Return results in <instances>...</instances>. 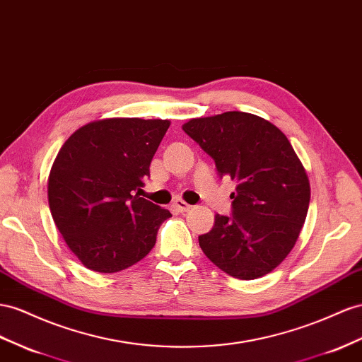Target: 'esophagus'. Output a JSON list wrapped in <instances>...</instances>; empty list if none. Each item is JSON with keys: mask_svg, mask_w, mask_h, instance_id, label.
Segmentation results:
<instances>
[{"mask_svg": "<svg viewBox=\"0 0 362 362\" xmlns=\"http://www.w3.org/2000/svg\"><path fill=\"white\" fill-rule=\"evenodd\" d=\"M173 209L180 211V213H184V211H189L192 209V205H189L187 202H184L182 199H175L173 201Z\"/></svg>", "mask_w": 362, "mask_h": 362, "instance_id": "esophagus-1", "label": "esophagus"}]
</instances>
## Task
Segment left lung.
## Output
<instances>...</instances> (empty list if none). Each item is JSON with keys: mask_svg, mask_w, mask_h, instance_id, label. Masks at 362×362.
Instances as JSON below:
<instances>
[{"mask_svg": "<svg viewBox=\"0 0 362 362\" xmlns=\"http://www.w3.org/2000/svg\"><path fill=\"white\" fill-rule=\"evenodd\" d=\"M182 131L230 177L231 214L214 216L199 247L228 276L254 280L279 267L305 223L310 187L286 135L257 115L230 111L193 119Z\"/></svg>", "mask_w": 362, "mask_h": 362, "instance_id": "1", "label": "left lung"}]
</instances>
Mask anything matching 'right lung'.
Masks as SVG:
<instances>
[{
  "instance_id": "obj_1",
  "label": "right lung",
  "mask_w": 362,
  "mask_h": 362,
  "mask_svg": "<svg viewBox=\"0 0 362 362\" xmlns=\"http://www.w3.org/2000/svg\"><path fill=\"white\" fill-rule=\"evenodd\" d=\"M169 120L88 123L61 148L48 204L68 248L86 268L119 272L149 254L169 210L140 198Z\"/></svg>"
}]
</instances>
